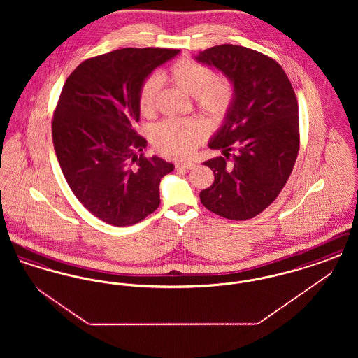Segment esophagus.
Instances as JSON below:
<instances>
[{
  "mask_svg": "<svg viewBox=\"0 0 358 358\" xmlns=\"http://www.w3.org/2000/svg\"><path fill=\"white\" fill-rule=\"evenodd\" d=\"M176 168L177 169H193L194 168V164L193 162H178V164H176Z\"/></svg>",
  "mask_w": 358,
  "mask_h": 358,
  "instance_id": "esophagus-1",
  "label": "esophagus"
}]
</instances>
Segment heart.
Segmentation results:
<instances>
[{
	"mask_svg": "<svg viewBox=\"0 0 358 358\" xmlns=\"http://www.w3.org/2000/svg\"><path fill=\"white\" fill-rule=\"evenodd\" d=\"M166 78L187 95L194 96L206 118L217 120L225 115L234 101V87L227 78L213 76L212 71L190 59H181L166 71ZM161 82L149 76L139 88L138 106L143 115L155 110ZM205 136V127L196 120H168L155 127L153 142L161 153L173 158H185L194 152Z\"/></svg>",
	"mask_w": 358,
	"mask_h": 358,
	"instance_id": "1",
	"label": "heart"
}]
</instances>
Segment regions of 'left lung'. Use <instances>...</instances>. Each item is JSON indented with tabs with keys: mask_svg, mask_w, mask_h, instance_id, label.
Listing matches in <instances>:
<instances>
[{
	"mask_svg": "<svg viewBox=\"0 0 358 358\" xmlns=\"http://www.w3.org/2000/svg\"><path fill=\"white\" fill-rule=\"evenodd\" d=\"M217 69L234 87V101L210 149L238 154L205 161L215 181L201 190L206 209L229 220H247L278 197L286 185L299 149L298 102L283 69L260 52L222 44L194 56Z\"/></svg>",
	"mask_w": 358,
	"mask_h": 358,
	"instance_id": "left-lung-1",
	"label": "left lung"
}]
</instances>
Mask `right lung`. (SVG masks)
<instances>
[{
  "label": "right lung",
  "instance_id": "obj_1",
  "mask_svg": "<svg viewBox=\"0 0 358 358\" xmlns=\"http://www.w3.org/2000/svg\"><path fill=\"white\" fill-rule=\"evenodd\" d=\"M180 50L123 48L79 64L63 85L52 122L59 165L76 199L102 222L126 227L159 205L171 162L142 152L134 130L138 94L154 69Z\"/></svg>",
  "mask_w": 358,
  "mask_h": 358
}]
</instances>
